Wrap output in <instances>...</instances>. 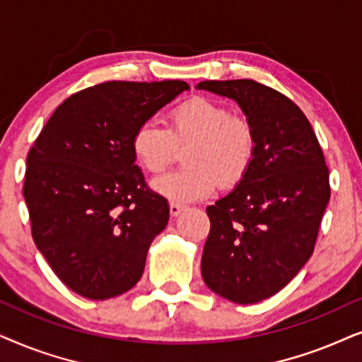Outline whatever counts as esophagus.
<instances>
[{
    "label": "esophagus",
    "mask_w": 362,
    "mask_h": 362,
    "mask_svg": "<svg viewBox=\"0 0 362 362\" xmlns=\"http://www.w3.org/2000/svg\"><path fill=\"white\" fill-rule=\"evenodd\" d=\"M184 210H185L184 205H180V204H170V215H172V216H178Z\"/></svg>",
    "instance_id": "1"
}]
</instances>
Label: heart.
Segmentation results:
<instances>
[{"label": "heart", "instance_id": "b5f03b06", "mask_svg": "<svg viewBox=\"0 0 362 362\" xmlns=\"http://www.w3.org/2000/svg\"><path fill=\"white\" fill-rule=\"evenodd\" d=\"M192 146L187 152L190 168L167 173L152 182L157 194L175 204L204 200L221 185L237 184L255 152L253 125L231 115L218 100L192 98L168 115V131L144 122L132 137L137 162L151 173H160L175 157L177 147Z\"/></svg>", "mask_w": 362, "mask_h": 362}]
</instances>
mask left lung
<instances>
[{"instance_id": "1", "label": "left lung", "mask_w": 362, "mask_h": 362, "mask_svg": "<svg viewBox=\"0 0 362 362\" xmlns=\"http://www.w3.org/2000/svg\"><path fill=\"white\" fill-rule=\"evenodd\" d=\"M197 89L238 104L255 131L252 162L235 189L206 209L202 276L216 295L255 305L281 291L311 258L329 202V172L298 105L252 79Z\"/></svg>"}]
</instances>
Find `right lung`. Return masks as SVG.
<instances>
[{
  "mask_svg": "<svg viewBox=\"0 0 362 362\" xmlns=\"http://www.w3.org/2000/svg\"><path fill=\"white\" fill-rule=\"evenodd\" d=\"M184 81H110L54 110L26 158L24 200L33 238L67 288L109 300L137 285L168 204L146 187L132 137Z\"/></svg>",
  "mask_w": 362,
  "mask_h": 362,
  "instance_id": "obj_1",
  "label": "right lung"
}]
</instances>
